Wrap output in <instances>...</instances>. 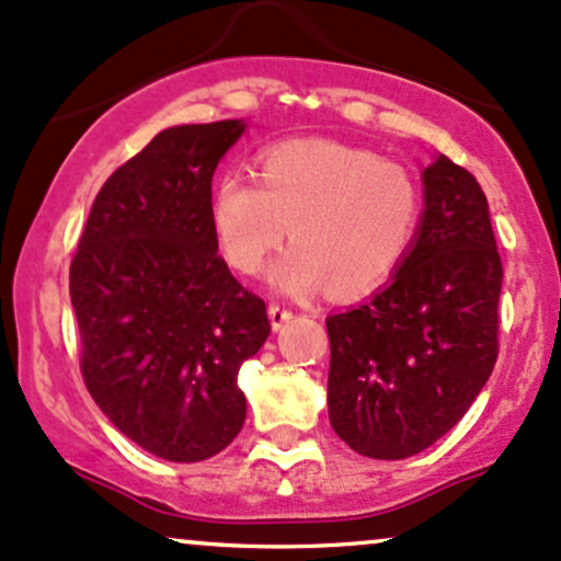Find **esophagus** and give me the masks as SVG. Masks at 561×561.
I'll return each mask as SVG.
<instances>
[{"label":"esophagus","instance_id":"obj_1","mask_svg":"<svg viewBox=\"0 0 561 561\" xmlns=\"http://www.w3.org/2000/svg\"><path fill=\"white\" fill-rule=\"evenodd\" d=\"M294 318V312L288 310V307H280V305H270V323H273V329L278 331L283 325L288 323V320Z\"/></svg>","mask_w":561,"mask_h":561}]
</instances>
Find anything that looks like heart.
Wrapping results in <instances>:
<instances>
[{
    "mask_svg": "<svg viewBox=\"0 0 561 561\" xmlns=\"http://www.w3.org/2000/svg\"><path fill=\"white\" fill-rule=\"evenodd\" d=\"M256 182L225 169L214 182L211 219L238 273H262L286 241L297 243L273 286L314 297L331 283L336 297L383 286L416 241L421 193L405 167L329 140L280 142L260 156Z\"/></svg>",
    "mask_w": 561,
    "mask_h": 561,
    "instance_id": "1",
    "label": "heart"
}]
</instances>
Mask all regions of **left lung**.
Instances as JSON below:
<instances>
[{
  "mask_svg": "<svg viewBox=\"0 0 561 561\" xmlns=\"http://www.w3.org/2000/svg\"><path fill=\"white\" fill-rule=\"evenodd\" d=\"M424 214L392 280L329 314V419L360 456L400 461L450 432L499 357L503 267L488 198L437 156L421 172Z\"/></svg>",
  "mask_w": 561,
  "mask_h": 561,
  "instance_id": "obj_1",
  "label": "left lung"
}]
</instances>
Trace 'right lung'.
I'll list each match as a JSON object with an SVG mask.
<instances>
[{
  "label": "right lung",
  "instance_id": "right-lung-1",
  "mask_svg": "<svg viewBox=\"0 0 561 561\" xmlns=\"http://www.w3.org/2000/svg\"><path fill=\"white\" fill-rule=\"evenodd\" d=\"M247 124L159 131L105 180L71 262L81 376L153 456H217L247 421L238 370L270 336L264 301L217 254L211 178Z\"/></svg>",
  "mask_w": 561,
  "mask_h": 561
}]
</instances>
